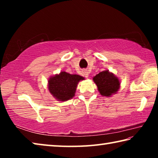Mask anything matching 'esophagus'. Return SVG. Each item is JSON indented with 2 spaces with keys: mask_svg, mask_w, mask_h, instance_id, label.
<instances>
[{
  "mask_svg": "<svg viewBox=\"0 0 158 158\" xmlns=\"http://www.w3.org/2000/svg\"><path fill=\"white\" fill-rule=\"evenodd\" d=\"M83 75H84L85 77H89V73H88L87 70H84L83 71Z\"/></svg>",
  "mask_w": 158,
  "mask_h": 158,
  "instance_id": "34e87169",
  "label": "esophagus"
}]
</instances>
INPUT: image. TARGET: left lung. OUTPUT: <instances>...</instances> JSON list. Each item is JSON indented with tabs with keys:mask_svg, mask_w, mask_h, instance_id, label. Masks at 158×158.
Returning <instances> with one entry per match:
<instances>
[{
	"mask_svg": "<svg viewBox=\"0 0 158 158\" xmlns=\"http://www.w3.org/2000/svg\"><path fill=\"white\" fill-rule=\"evenodd\" d=\"M93 81L98 86V89L102 95L109 96L116 93L120 88L118 79L113 73L105 70L93 77Z\"/></svg>",
	"mask_w": 158,
	"mask_h": 158,
	"instance_id": "obj_1",
	"label": "left lung"
}]
</instances>
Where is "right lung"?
Masks as SVG:
<instances>
[{
  "mask_svg": "<svg viewBox=\"0 0 158 158\" xmlns=\"http://www.w3.org/2000/svg\"><path fill=\"white\" fill-rule=\"evenodd\" d=\"M84 79V77L77 74L61 72L59 74L51 77L48 87L51 94L56 99L66 101L74 97L79 81Z\"/></svg>",
  "mask_w": 158,
  "mask_h": 158,
  "instance_id": "1",
  "label": "right lung"
}]
</instances>
